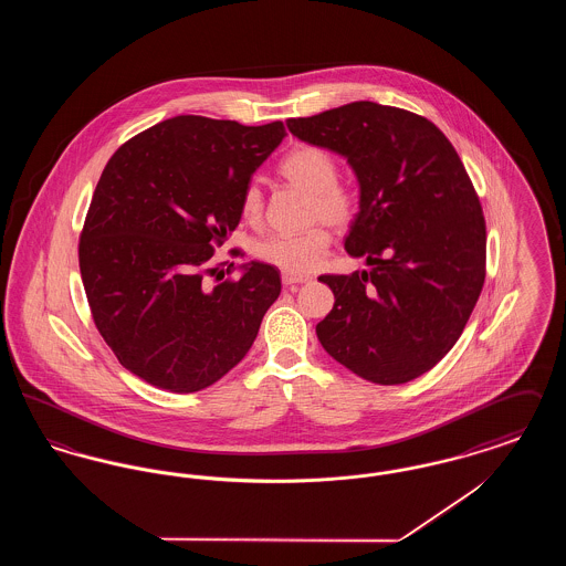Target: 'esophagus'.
<instances>
[{
  "label": "esophagus",
  "instance_id": "esophagus-1",
  "mask_svg": "<svg viewBox=\"0 0 566 566\" xmlns=\"http://www.w3.org/2000/svg\"><path fill=\"white\" fill-rule=\"evenodd\" d=\"M312 277L310 275H298V273H282V284L286 286V289H295L296 284H305V282H310Z\"/></svg>",
  "mask_w": 566,
  "mask_h": 566
}]
</instances>
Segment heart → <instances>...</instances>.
I'll return each mask as SVG.
<instances>
[{"instance_id":"b5f03b06","label":"heart","mask_w":566,"mask_h":566,"mask_svg":"<svg viewBox=\"0 0 566 566\" xmlns=\"http://www.w3.org/2000/svg\"><path fill=\"white\" fill-rule=\"evenodd\" d=\"M280 174L298 189L310 192L307 222L310 229L284 235L273 233L254 243V256L271 268L286 273H310L323 265L331 233L326 229L348 227L358 212V189L352 180L337 178V159L321 146L301 144L293 148L282 163ZM243 220L259 224L263 220L265 197L256 180H250L240 197Z\"/></svg>"}]
</instances>
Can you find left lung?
Masks as SVG:
<instances>
[{"label": "left lung", "instance_id": "obj_1", "mask_svg": "<svg viewBox=\"0 0 566 566\" xmlns=\"http://www.w3.org/2000/svg\"><path fill=\"white\" fill-rule=\"evenodd\" d=\"M303 142L344 155L360 185L346 250L371 271L321 275L335 305L316 335L381 386L416 379L452 350L485 280V220L454 146L409 109L354 102L289 118Z\"/></svg>", "mask_w": 566, "mask_h": 566}]
</instances>
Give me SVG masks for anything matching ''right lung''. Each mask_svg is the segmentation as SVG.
<instances>
[{
    "mask_svg": "<svg viewBox=\"0 0 566 566\" xmlns=\"http://www.w3.org/2000/svg\"><path fill=\"white\" fill-rule=\"evenodd\" d=\"M284 135L282 120L245 127L187 114L112 155L84 218L78 261L95 326L134 376L187 395L250 350L280 295V271L254 261L214 289L206 277L216 271L214 245L240 224L243 187Z\"/></svg>",
    "mask_w": 566,
    "mask_h": 566,
    "instance_id": "add662e5",
    "label": "right lung"
}]
</instances>
